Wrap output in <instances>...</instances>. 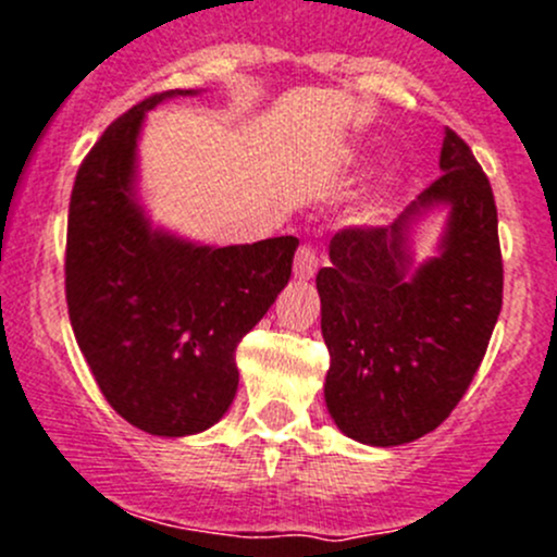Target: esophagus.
<instances>
[{
	"instance_id": "34e87169",
	"label": "esophagus",
	"mask_w": 557,
	"mask_h": 557,
	"mask_svg": "<svg viewBox=\"0 0 557 557\" xmlns=\"http://www.w3.org/2000/svg\"><path fill=\"white\" fill-rule=\"evenodd\" d=\"M317 268H319L317 251H313L311 246H300L295 255V278H300V281L313 278Z\"/></svg>"
}]
</instances>
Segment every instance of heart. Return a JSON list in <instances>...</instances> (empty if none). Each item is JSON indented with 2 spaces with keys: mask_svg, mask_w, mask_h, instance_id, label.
Instances as JSON below:
<instances>
[{
  "mask_svg": "<svg viewBox=\"0 0 557 557\" xmlns=\"http://www.w3.org/2000/svg\"><path fill=\"white\" fill-rule=\"evenodd\" d=\"M348 160H351V163H359L362 154L351 152V158ZM397 187H399V169L394 163L383 165L377 180L372 182L370 187H364V190L354 198V203L348 206L346 220L351 222V225H364V227L375 225V222L383 216V209H386L388 198H392Z\"/></svg>",
  "mask_w": 557,
  "mask_h": 557,
  "instance_id": "heart-1",
  "label": "heart"
}]
</instances>
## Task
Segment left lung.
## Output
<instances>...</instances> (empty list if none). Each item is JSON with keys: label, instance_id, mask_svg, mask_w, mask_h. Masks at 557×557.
<instances>
[{"label": "left lung", "instance_id": "obj_1", "mask_svg": "<svg viewBox=\"0 0 557 557\" xmlns=\"http://www.w3.org/2000/svg\"><path fill=\"white\" fill-rule=\"evenodd\" d=\"M440 171L392 225L337 233L317 276L330 348L324 403L362 445L394 448L434 432L472 383L502 311L491 182L450 128ZM440 213L438 246L418 261L417 231Z\"/></svg>", "mask_w": 557, "mask_h": 557}]
</instances>
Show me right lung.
Wrapping results in <instances>:
<instances>
[{"label":"right lung","instance_id":"1","mask_svg":"<svg viewBox=\"0 0 557 557\" xmlns=\"http://www.w3.org/2000/svg\"><path fill=\"white\" fill-rule=\"evenodd\" d=\"M104 131L74 180L66 233L69 321L107 403L154 437L214 426L238 392L236 348L292 276L295 236L216 246L154 225L139 187L147 112Z\"/></svg>","mask_w":557,"mask_h":557}]
</instances>
